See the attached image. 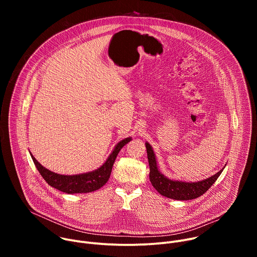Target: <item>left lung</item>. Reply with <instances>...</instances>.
Wrapping results in <instances>:
<instances>
[{"label": "left lung", "mask_w": 257, "mask_h": 257, "mask_svg": "<svg viewBox=\"0 0 257 257\" xmlns=\"http://www.w3.org/2000/svg\"><path fill=\"white\" fill-rule=\"evenodd\" d=\"M150 164V180L156 190L168 198L176 200H190L204 194L222 174L224 168L213 176L198 182H183L167 178L159 171L156 155L149 142H145Z\"/></svg>", "instance_id": "1"}]
</instances>
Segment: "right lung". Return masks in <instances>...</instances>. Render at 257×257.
<instances>
[{
	"mask_svg": "<svg viewBox=\"0 0 257 257\" xmlns=\"http://www.w3.org/2000/svg\"><path fill=\"white\" fill-rule=\"evenodd\" d=\"M130 140H131V137H128L118 142L112 154L108 156L107 160L104 162V164L101 167H99L98 169L92 172H88L84 174L60 175L43 167L38 161L35 160V158L31 155V153H30V156L36 169H38L42 177L46 180V182L50 186L68 194L88 193V192H92L99 189L107 182L109 176H111L113 165L115 163V160L119 152Z\"/></svg>",
	"mask_w": 257,
	"mask_h": 257,
	"instance_id": "add662e5",
	"label": "right lung"
}]
</instances>
